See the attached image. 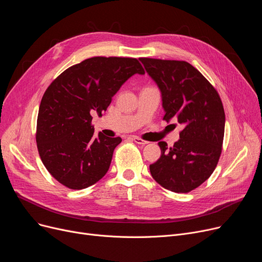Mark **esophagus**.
Here are the masks:
<instances>
[{"instance_id": "1", "label": "esophagus", "mask_w": 262, "mask_h": 262, "mask_svg": "<svg viewBox=\"0 0 262 262\" xmlns=\"http://www.w3.org/2000/svg\"><path fill=\"white\" fill-rule=\"evenodd\" d=\"M131 140H132V141H134L136 144H139V145H146V144H148V142H147V141H144L143 139L138 138V136H132Z\"/></svg>"}]
</instances>
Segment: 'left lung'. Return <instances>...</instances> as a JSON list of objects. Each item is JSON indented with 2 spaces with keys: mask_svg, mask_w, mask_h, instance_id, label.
Returning <instances> with one entry per match:
<instances>
[{
  "mask_svg": "<svg viewBox=\"0 0 262 262\" xmlns=\"http://www.w3.org/2000/svg\"><path fill=\"white\" fill-rule=\"evenodd\" d=\"M140 59L161 91L163 119L183 126L172 147L159 143L161 157L149 166L151 176L166 190L189 193L211 176L221 157L225 112L220 95L188 61Z\"/></svg>",
  "mask_w": 262,
  "mask_h": 262,
  "instance_id": "8db88e82",
  "label": "left lung"
}]
</instances>
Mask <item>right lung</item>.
I'll return each instance as SVG.
<instances>
[{
	"instance_id": "obj_1",
	"label": "right lung",
	"mask_w": 262,
	"mask_h": 262,
	"mask_svg": "<svg viewBox=\"0 0 262 262\" xmlns=\"http://www.w3.org/2000/svg\"><path fill=\"white\" fill-rule=\"evenodd\" d=\"M135 73H145L136 58L95 56L61 72L45 92L37 117V148L48 171L66 188H89L108 170L121 139L101 132L96 136L92 114L101 116Z\"/></svg>"
}]
</instances>
